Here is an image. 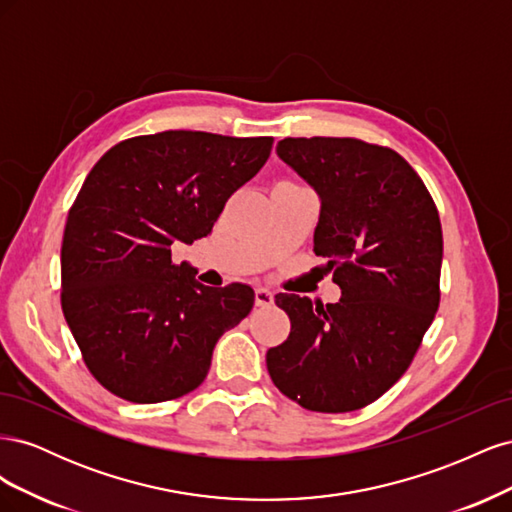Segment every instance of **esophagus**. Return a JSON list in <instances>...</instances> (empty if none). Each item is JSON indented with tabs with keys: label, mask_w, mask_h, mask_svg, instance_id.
<instances>
[{
	"label": "esophagus",
	"mask_w": 512,
	"mask_h": 512,
	"mask_svg": "<svg viewBox=\"0 0 512 512\" xmlns=\"http://www.w3.org/2000/svg\"><path fill=\"white\" fill-rule=\"evenodd\" d=\"M273 299L275 297L269 288H256V305L258 307H271Z\"/></svg>",
	"instance_id": "1"
}]
</instances>
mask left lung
<instances>
[{"mask_svg": "<svg viewBox=\"0 0 512 512\" xmlns=\"http://www.w3.org/2000/svg\"><path fill=\"white\" fill-rule=\"evenodd\" d=\"M277 156L320 198L314 252L342 299L275 297L290 318L267 352L273 384L314 412H352L406 374L440 305L442 226L423 179L397 151L359 138H284Z\"/></svg>", "mask_w": 512, "mask_h": 512, "instance_id": "1", "label": "left lung"}]
</instances>
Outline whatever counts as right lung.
<instances>
[{
    "label": "right lung",
    "mask_w": 512,
    "mask_h": 512,
    "mask_svg": "<svg viewBox=\"0 0 512 512\" xmlns=\"http://www.w3.org/2000/svg\"><path fill=\"white\" fill-rule=\"evenodd\" d=\"M271 147V136L168 130L121 141L91 168L61 243V309L106 391L134 404L188 395L252 312L250 286H203L170 245L207 237Z\"/></svg>",
    "instance_id": "obj_1"
}]
</instances>
